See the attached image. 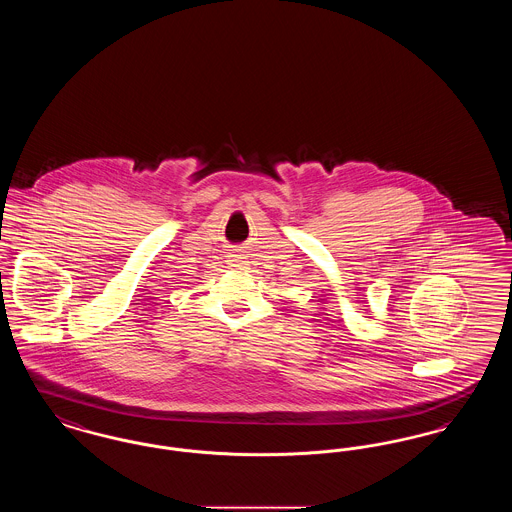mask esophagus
Masks as SVG:
<instances>
[{"instance_id": "34e87169", "label": "esophagus", "mask_w": 512, "mask_h": 512, "mask_svg": "<svg viewBox=\"0 0 512 512\" xmlns=\"http://www.w3.org/2000/svg\"><path fill=\"white\" fill-rule=\"evenodd\" d=\"M228 265H230V267H244L245 257L244 253H242V249H232V251L228 253Z\"/></svg>"}]
</instances>
